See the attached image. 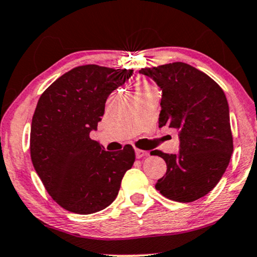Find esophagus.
<instances>
[{
  "mask_svg": "<svg viewBox=\"0 0 257 257\" xmlns=\"http://www.w3.org/2000/svg\"><path fill=\"white\" fill-rule=\"evenodd\" d=\"M135 154H137V158L140 159V158H144V157H146L148 152L147 151L140 150V148H137V150H135Z\"/></svg>",
  "mask_w": 257,
  "mask_h": 257,
  "instance_id": "1",
  "label": "esophagus"
}]
</instances>
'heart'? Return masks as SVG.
I'll return each instance as SVG.
<instances>
[{"label": "heart", "instance_id": "b5f03b06", "mask_svg": "<svg viewBox=\"0 0 257 257\" xmlns=\"http://www.w3.org/2000/svg\"><path fill=\"white\" fill-rule=\"evenodd\" d=\"M154 88L152 85H151L150 82L146 81V80L144 79H140L138 78L137 80L134 81V89H135V94H140V93H144V92L146 91H150V89Z\"/></svg>", "mask_w": 257, "mask_h": 257}]
</instances>
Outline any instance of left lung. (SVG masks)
Wrapping results in <instances>:
<instances>
[{"instance_id":"8db88e82","label":"left lung","mask_w":257,"mask_h":257,"mask_svg":"<svg viewBox=\"0 0 257 257\" xmlns=\"http://www.w3.org/2000/svg\"><path fill=\"white\" fill-rule=\"evenodd\" d=\"M162 89L159 126L179 134V153L152 151L166 163L156 189L177 202H193L208 194L224 175L233 139L226 95L207 74L183 62L141 68Z\"/></svg>"}]
</instances>
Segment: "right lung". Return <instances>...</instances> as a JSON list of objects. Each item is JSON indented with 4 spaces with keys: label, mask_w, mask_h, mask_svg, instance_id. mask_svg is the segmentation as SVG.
I'll return each mask as SVG.
<instances>
[{
    "label": "right lung",
    "mask_w": 257,
    "mask_h": 257,
    "mask_svg": "<svg viewBox=\"0 0 257 257\" xmlns=\"http://www.w3.org/2000/svg\"><path fill=\"white\" fill-rule=\"evenodd\" d=\"M132 74L85 64L63 74L40 95L31 124V159L49 195L67 211L91 214L106 208L135 162L131 145L109 152L89 138L109 94Z\"/></svg>",
    "instance_id": "1"
}]
</instances>
